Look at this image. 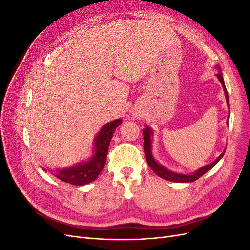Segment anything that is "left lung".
<instances>
[{"label": "left lung", "instance_id": "8db88e82", "mask_svg": "<svg viewBox=\"0 0 250 250\" xmlns=\"http://www.w3.org/2000/svg\"><path fill=\"white\" fill-rule=\"evenodd\" d=\"M217 77L218 79L220 80L221 84L223 86V89H224V93H225V96H226V99H228V102H229V95H228V90H226V87H225V84H224V80H223V77L222 75L220 73L217 74ZM143 134H144V152H145V156H146V160H147V163L149 165V167L152 169L158 176L166 179V180H170V181H174V183H190V181H195L197 180L199 177H201L204 173H207L208 170H210L211 168L214 167V166L221 160V157L223 156L224 152L219 156L217 160L211 163L209 165H207L204 166V167H202L201 169H199L198 171H196L195 173L193 174H190V175H184V174H178V173H174V172H171V171H168L167 169H166L165 167H163V166L158 165L155 161L154 158L152 156V154H151V139H150V135L152 134V131L150 130V128H148L146 126V129L143 130Z\"/></svg>", "mask_w": 250, "mask_h": 250}]
</instances>
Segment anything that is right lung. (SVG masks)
Masks as SVG:
<instances>
[{
    "instance_id": "add662e5",
    "label": "right lung",
    "mask_w": 250,
    "mask_h": 250,
    "mask_svg": "<svg viewBox=\"0 0 250 250\" xmlns=\"http://www.w3.org/2000/svg\"><path fill=\"white\" fill-rule=\"evenodd\" d=\"M121 123L122 120L118 119L105 125L96 138L94 156L87 163L58 171L56 174L57 178L74 186H83L94 181L104 168L112 134Z\"/></svg>"
}]
</instances>
